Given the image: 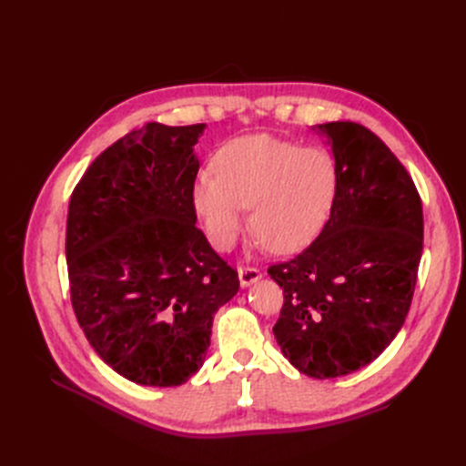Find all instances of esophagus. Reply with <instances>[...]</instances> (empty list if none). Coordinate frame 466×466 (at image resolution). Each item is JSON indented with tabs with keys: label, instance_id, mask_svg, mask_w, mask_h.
Returning <instances> with one entry per match:
<instances>
[{
	"label": "esophagus",
	"instance_id": "1",
	"mask_svg": "<svg viewBox=\"0 0 466 466\" xmlns=\"http://www.w3.org/2000/svg\"><path fill=\"white\" fill-rule=\"evenodd\" d=\"M262 278L260 270L257 268H238V281H241V288H248L252 284H257V281Z\"/></svg>",
	"mask_w": 466,
	"mask_h": 466
}]
</instances>
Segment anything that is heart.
<instances>
[{
	"label": "heart",
	"instance_id": "1",
	"mask_svg": "<svg viewBox=\"0 0 466 466\" xmlns=\"http://www.w3.org/2000/svg\"><path fill=\"white\" fill-rule=\"evenodd\" d=\"M338 192V167L322 147H301L266 134L231 139L216 155V173H198L192 204L211 245L228 250L245 228L268 250L291 255L327 225Z\"/></svg>",
	"mask_w": 466,
	"mask_h": 466
}]
</instances>
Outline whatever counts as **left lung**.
I'll return each instance as SVG.
<instances>
[{
    "mask_svg": "<svg viewBox=\"0 0 466 466\" xmlns=\"http://www.w3.org/2000/svg\"><path fill=\"white\" fill-rule=\"evenodd\" d=\"M338 167L324 229L299 257L270 266L284 289L276 342L295 370L315 379L354 373L402 329L424 243L421 202L410 175L356 122L311 126Z\"/></svg>",
    "mask_w": 466,
    "mask_h": 466,
    "instance_id": "left-lung-1",
    "label": "left lung"
}]
</instances>
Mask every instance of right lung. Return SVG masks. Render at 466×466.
Instances as JSON below:
<instances>
[{
  "label": "right lung",
  "instance_id": "right-lung-1",
  "mask_svg": "<svg viewBox=\"0 0 466 466\" xmlns=\"http://www.w3.org/2000/svg\"><path fill=\"white\" fill-rule=\"evenodd\" d=\"M206 124L149 122L89 165L67 209L66 260L79 327L101 360L144 387L198 371L238 278L196 228L194 146Z\"/></svg>",
  "mask_w": 466,
  "mask_h": 466
}]
</instances>
